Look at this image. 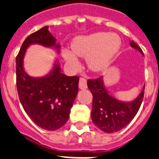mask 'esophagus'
Segmentation results:
<instances>
[{
	"instance_id": "obj_1",
	"label": "esophagus",
	"mask_w": 159,
	"mask_h": 159,
	"mask_svg": "<svg viewBox=\"0 0 159 159\" xmlns=\"http://www.w3.org/2000/svg\"><path fill=\"white\" fill-rule=\"evenodd\" d=\"M79 87L80 89H87V81L84 78L80 79V83H79Z\"/></svg>"
}]
</instances>
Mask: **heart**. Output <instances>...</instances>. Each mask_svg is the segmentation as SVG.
<instances>
[{"label":"heart","mask_w":159,"mask_h":159,"mask_svg":"<svg viewBox=\"0 0 159 159\" xmlns=\"http://www.w3.org/2000/svg\"><path fill=\"white\" fill-rule=\"evenodd\" d=\"M121 39L115 33H94L76 37L72 42V50H64L63 56L72 69L79 68L80 57H86L89 70L99 73L106 70L121 47Z\"/></svg>","instance_id":"heart-1"}]
</instances>
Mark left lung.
Wrapping results in <instances>:
<instances>
[{
  "label": "left lung",
  "mask_w": 159,
  "mask_h": 159,
  "mask_svg": "<svg viewBox=\"0 0 159 159\" xmlns=\"http://www.w3.org/2000/svg\"><path fill=\"white\" fill-rule=\"evenodd\" d=\"M130 46L143 55L141 48L133 40L130 41ZM87 84L93 94L92 121L99 129L108 134L123 129L132 121L141 106L144 94L145 85L136 99L124 102L110 94L104 86L103 77L89 80Z\"/></svg>",
  "instance_id": "obj_1"
}]
</instances>
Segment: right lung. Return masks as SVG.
I'll return each instance as SVG.
<instances>
[{"mask_svg": "<svg viewBox=\"0 0 159 159\" xmlns=\"http://www.w3.org/2000/svg\"><path fill=\"white\" fill-rule=\"evenodd\" d=\"M45 26L25 40L16 56V86L23 109L36 125L45 130L59 129L68 121L79 89L78 76H66L55 60L51 70L42 77H32L24 69L26 50L31 45L55 48L60 44Z\"/></svg>", "mask_w": 159, "mask_h": 159, "instance_id": "add662e5", "label": "right lung"}]
</instances>
